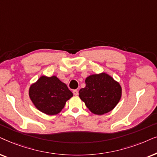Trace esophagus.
Returning <instances> with one entry per match:
<instances>
[{"instance_id": "esophagus-1", "label": "esophagus", "mask_w": 157, "mask_h": 157, "mask_svg": "<svg viewBox=\"0 0 157 157\" xmlns=\"http://www.w3.org/2000/svg\"><path fill=\"white\" fill-rule=\"evenodd\" d=\"M73 94H74V95L77 96L78 95V91H77V90H73Z\"/></svg>"}]
</instances>
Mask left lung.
<instances>
[{
    "label": "left lung",
    "mask_w": 157,
    "mask_h": 157,
    "mask_svg": "<svg viewBox=\"0 0 157 157\" xmlns=\"http://www.w3.org/2000/svg\"><path fill=\"white\" fill-rule=\"evenodd\" d=\"M85 87L79 91L80 99L95 115H103L116 107L121 98L120 84L105 72L90 75Z\"/></svg>",
    "instance_id": "obj_1"
}]
</instances>
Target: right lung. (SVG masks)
I'll list each match as a JSON object with an SVG mask.
<instances>
[{
    "label": "right lung",
    "instance_id": "add662e5",
    "mask_svg": "<svg viewBox=\"0 0 157 157\" xmlns=\"http://www.w3.org/2000/svg\"><path fill=\"white\" fill-rule=\"evenodd\" d=\"M29 95L37 109L50 116L61 112L66 102L73 96L67 85L56 76L39 77L31 85Z\"/></svg>",
    "mask_w": 157,
    "mask_h": 157
}]
</instances>
